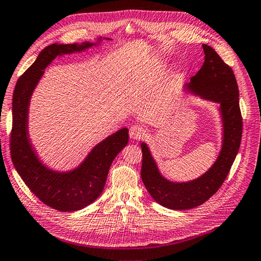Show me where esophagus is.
Here are the masks:
<instances>
[{
  "instance_id": "esophagus-1",
  "label": "esophagus",
  "mask_w": 261,
  "mask_h": 261,
  "mask_svg": "<svg viewBox=\"0 0 261 261\" xmlns=\"http://www.w3.org/2000/svg\"><path fill=\"white\" fill-rule=\"evenodd\" d=\"M130 138L133 140H139L145 135V128L140 124H135L130 128Z\"/></svg>"
}]
</instances>
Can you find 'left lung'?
Wrapping results in <instances>:
<instances>
[{
  "mask_svg": "<svg viewBox=\"0 0 261 261\" xmlns=\"http://www.w3.org/2000/svg\"><path fill=\"white\" fill-rule=\"evenodd\" d=\"M202 47L204 62L185 89L220 105L223 140L215 165L196 180L182 184L171 182L160 174L147 144L141 143L143 184L156 202L172 210L195 208L213 197L226 180L240 148L242 117L233 71L213 47L207 44H202Z\"/></svg>",
  "mask_w": 261,
  "mask_h": 261,
  "instance_id": "1",
  "label": "left lung"
}]
</instances>
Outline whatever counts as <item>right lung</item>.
<instances>
[{
    "instance_id": "add662e5",
    "label": "right lung",
    "mask_w": 261,
    "mask_h": 261,
    "mask_svg": "<svg viewBox=\"0 0 261 261\" xmlns=\"http://www.w3.org/2000/svg\"><path fill=\"white\" fill-rule=\"evenodd\" d=\"M93 43L51 44L43 48L34 63L19 77L12 100L11 158L24 184L42 202L59 211H76L92 203L105 188L113 159L129 141L123 128L96 144L80 167L70 172H56L35 155L28 138L29 103L44 69L60 54L83 51Z\"/></svg>"
}]
</instances>
